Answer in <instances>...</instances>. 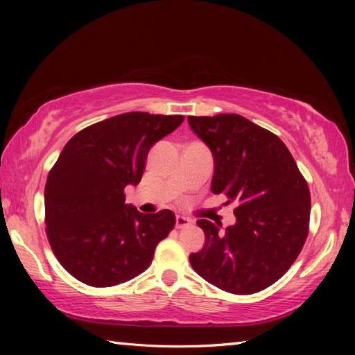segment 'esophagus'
Wrapping results in <instances>:
<instances>
[{
	"label": "esophagus",
	"instance_id": "1",
	"mask_svg": "<svg viewBox=\"0 0 355 355\" xmlns=\"http://www.w3.org/2000/svg\"><path fill=\"white\" fill-rule=\"evenodd\" d=\"M191 224H192V220H191V218L183 216V215H177V216H175V227H177V229L189 227Z\"/></svg>",
	"mask_w": 355,
	"mask_h": 355
}]
</instances>
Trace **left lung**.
Returning a JSON list of instances; mask_svg holds the SVG:
<instances>
[{"instance_id":"8db88e82","label":"left lung","mask_w":355,"mask_h":355,"mask_svg":"<svg viewBox=\"0 0 355 355\" xmlns=\"http://www.w3.org/2000/svg\"><path fill=\"white\" fill-rule=\"evenodd\" d=\"M214 155L212 192L235 201L236 223L197 224L206 244L192 268L218 288L252 294L281 279L308 236L311 197L284 141L238 114L187 117Z\"/></svg>"}]
</instances>
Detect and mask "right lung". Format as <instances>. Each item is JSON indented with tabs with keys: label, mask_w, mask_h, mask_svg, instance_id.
Returning a JSON list of instances; mask_svg holds the SVG:
<instances>
[{
	"label": "right lung",
	"mask_w": 355,
	"mask_h": 355,
	"mask_svg": "<svg viewBox=\"0 0 355 355\" xmlns=\"http://www.w3.org/2000/svg\"><path fill=\"white\" fill-rule=\"evenodd\" d=\"M183 116L125 112L79 131L49 172L44 191L47 236L61 266L78 281L112 286L143 273L157 244L175 225L172 210L140 214L125 205L154 143Z\"/></svg>",
	"instance_id": "add662e5"
}]
</instances>
